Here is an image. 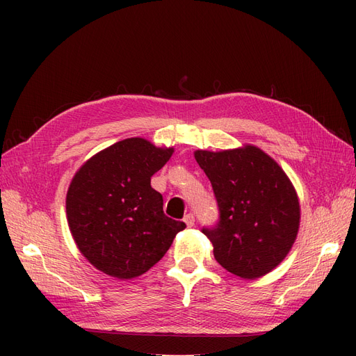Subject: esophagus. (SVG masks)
Wrapping results in <instances>:
<instances>
[{
  "mask_svg": "<svg viewBox=\"0 0 356 356\" xmlns=\"http://www.w3.org/2000/svg\"><path fill=\"white\" fill-rule=\"evenodd\" d=\"M195 215L193 213H187L186 217H184V222L188 225V227H193V225H195Z\"/></svg>",
  "mask_w": 356,
  "mask_h": 356,
  "instance_id": "34e87169",
  "label": "esophagus"
}]
</instances>
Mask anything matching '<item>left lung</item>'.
I'll list each match as a JSON object with an SVG mask.
<instances>
[{"label": "left lung", "instance_id": "obj_1", "mask_svg": "<svg viewBox=\"0 0 356 356\" xmlns=\"http://www.w3.org/2000/svg\"><path fill=\"white\" fill-rule=\"evenodd\" d=\"M209 178L218 221L203 227L213 257L243 279L260 277L281 263L293 246L300 222L296 190L285 172L260 148L195 153Z\"/></svg>", "mask_w": 356, "mask_h": 356}]
</instances>
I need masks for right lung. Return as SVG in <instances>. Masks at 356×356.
<instances>
[{
  "mask_svg": "<svg viewBox=\"0 0 356 356\" xmlns=\"http://www.w3.org/2000/svg\"><path fill=\"white\" fill-rule=\"evenodd\" d=\"M174 149L129 138L93 156L75 174L67 215L81 254L104 273L132 279L166 254L186 222L163 212L152 177Z\"/></svg>",
  "mask_w": 356,
  "mask_h": 356,
  "instance_id": "add662e5",
  "label": "right lung"
}]
</instances>
